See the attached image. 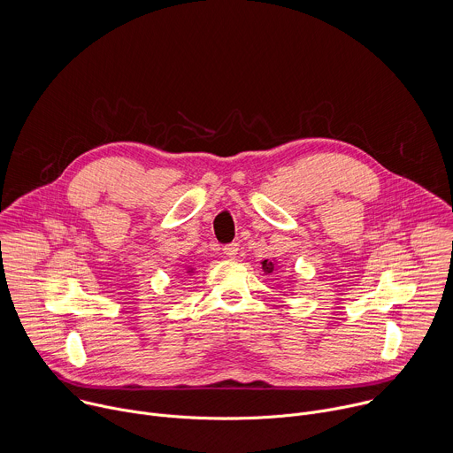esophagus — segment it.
I'll return each instance as SVG.
<instances>
[{
    "instance_id": "esophagus-1",
    "label": "esophagus",
    "mask_w": 453,
    "mask_h": 453,
    "mask_svg": "<svg viewBox=\"0 0 453 453\" xmlns=\"http://www.w3.org/2000/svg\"><path fill=\"white\" fill-rule=\"evenodd\" d=\"M238 250H240V245H238V243H234V242H233V243H227V245L224 247V254H226L227 257H231V259H233V257H236Z\"/></svg>"
}]
</instances>
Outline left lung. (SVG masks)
<instances>
[{
    "label": "left lung",
    "mask_w": 453,
    "mask_h": 453,
    "mask_svg": "<svg viewBox=\"0 0 453 453\" xmlns=\"http://www.w3.org/2000/svg\"><path fill=\"white\" fill-rule=\"evenodd\" d=\"M261 268H263V272H265L266 275H270V273L275 270V263L265 259V261H261Z\"/></svg>",
    "instance_id": "left-lung-1"
}]
</instances>
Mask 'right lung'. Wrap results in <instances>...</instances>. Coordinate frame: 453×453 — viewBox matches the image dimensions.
I'll list each match as a JSON object with an SVG mask.
<instances>
[{
  "label": "right lung",
  "mask_w": 453,
  "mask_h": 453,
  "mask_svg": "<svg viewBox=\"0 0 453 453\" xmlns=\"http://www.w3.org/2000/svg\"><path fill=\"white\" fill-rule=\"evenodd\" d=\"M194 272H196V268H192V266H188V268H187V273H190V275H192Z\"/></svg>",
  "instance_id": "right-lung-1"
}]
</instances>
